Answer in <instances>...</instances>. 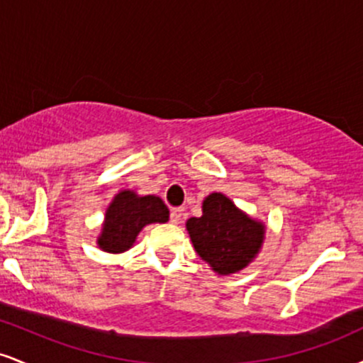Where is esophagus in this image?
I'll list each match as a JSON object with an SVG mask.
<instances>
[{
	"instance_id": "obj_1",
	"label": "esophagus",
	"mask_w": 363,
	"mask_h": 363,
	"mask_svg": "<svg viewBox=\"0 0 363 363\" xmlns=\"http://www.w3.org/2000/svg\"><path fill=\"white\" fill-rule=\"evenodd\" d=\"M182 216H184V210H182V208H174V210H170V222L172 223H181Z\"/></svg>"
}]
</instances>
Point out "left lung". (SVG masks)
Listing matches in <instances>:
<instances>
[{
    "mask_svg": "<svg viewBox=\"0 0 363 363\" xmlns=\"http://www.w3.org/2000/svg\"><path fill=\"white\" fill-rule=\"evenodd\" d=\"M187 232L196 252L215 273L232 274L244 269L259 252L266 227L239 210L222 193L203 201V215L187 220Z\"/></svg>",
    "mask_w": 363,
    "mask_h": 363,
    "instance_id": "obj_1",
    "label": "left lung"
}]
</instances>
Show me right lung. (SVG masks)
Masks as SVG:
<instances>
[{
    "label": "right lung",
    "mask_w": 363,
    "mask_h": 363,
    "mask_svg": "<svg viewBox=\"0 0 363 363\" xmlns=\"http://www.w3.org/2000/svg\"><path fill=\"white\" fill-rule=\"evenodd\" d=\"M169 220V208L158 196H138L135 191H121L114 196L97 244L102 251L119 254L133 247L136 237L145 225L165 223Z\"/></svg>",
    "instance_id": "obj_1"
}]
</instances>
